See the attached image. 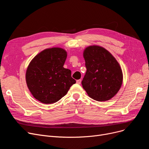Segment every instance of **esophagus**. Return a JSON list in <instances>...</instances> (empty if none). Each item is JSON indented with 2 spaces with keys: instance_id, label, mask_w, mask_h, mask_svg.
<instances>
[{
  "instance_id": "34e87169",
  "label": "esophagus",
  "mask_w": 149,
  "mask_h": 149,
  "mask_svg": "<svg viewBox=\"0 0 149 149\" xmlns=\"http://www.w3.org/2000/svg\"><path fill=\"white\" fill-rule=\"evenodd\" d=\"M76 82H77V84H81V80H77L76 81Z\"/></svg>"
}]
</instances>
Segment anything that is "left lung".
Masks as SVG:
<instances>
[{
  "instance_id": "obj_1",
  "label": "left lung",
  "mask_w": 149,
  "mask_h": 149,
  "mask_svg": "<svg viewBox=\"0 0 149 149\" xmlns=\"http://www.w3.org/2000/svg\"><path fill=\"white\" fill-rule=\"evenodd\" d=\"M86 72L81 81L91 98L105 101L120 91L123 80L122 69L112 54L103 47L89 46L83 51Z\"/></svg>"
}]
</instances>
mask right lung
Instances as JSON below:
<instances>
[{
	"instance_id": "obj_1",
	"label": "right lung",
	"mask_w": 149,
	"mask_h": 149,
	"mask_svg": "<svg viewBox=\"0 0 149 149\" xmlns=\"http://www.w3.org/2000/svg\"><path fill=\"white\" fill-rule=\"evenodd\" d=\"M67 52L58 47L37 54L27 68L25 79L32 95L44 104L56 103L76 83L71 71L63 67Z\"/></svg>"
}]
</instances>
